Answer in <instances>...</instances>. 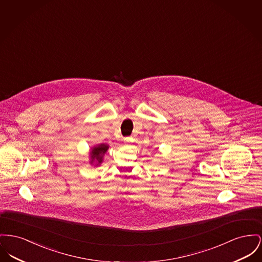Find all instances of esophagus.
Segmentation results:
<instances>
[{"label":"esophagus","mask_w":262,"mask_h":262,"mask_svg":"<svg viewBox=\"0 0 262 262\" xmlns=\"http://www.w3.org/2000/svg\"><path fill=\"white\" fill-rule=\"evenodd\" d=\"M124 141H125V142H129V141H133V139H132V138H125Z\"/></svg>","instance_id":"34e87169"}]
</instances>
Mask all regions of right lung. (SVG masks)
Listing matches in <instances>:
<instances>
[{
	"instance_id": "obj_1",
	"label": "right lung",
	"mask_w": 262,
	"mask_h": 262,
	"mask_svg": "<svg viewBox=\"0 0 262 262\" xmlns=\"http://www.w3.org/2000/svg\"><path fill=\"white\" fill-rule=\"evenodd\" d=\"M108 149V145L106 143H101L92 147L90 151V159H91L90 163L91 164L95 163V166L100 165L103 162L104 154L107 152Z\"/></svg>"
}]
</instances>
